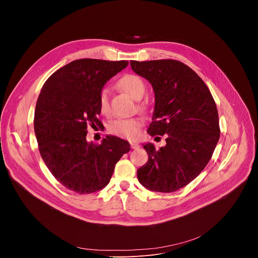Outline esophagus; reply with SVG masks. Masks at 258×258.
I'll return each mask as SVG.
<instances>
[{
    "label": "esophagus",
    "instance_id": "34e87169",
    "mask_svg": "<svg viewBox=\"0 0 258 258\" xmlns=\"http://www.w3.org/2000/svg\"><path fill=\"white\" fill-rule=\"evenodd\" d=\"M139 147H140V146H139L137 143H131V148H132V149H138Z\"/></svg>",
    "mask_w": 258,
    "mask_h": 258
}]
</instances>
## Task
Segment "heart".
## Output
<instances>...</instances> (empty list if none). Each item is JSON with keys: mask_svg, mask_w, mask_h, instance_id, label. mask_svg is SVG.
<instances>
[{"mask_svg": "<svg viewBox=\"0 0 258 258\" xmlns=\"http://www.w3.org/2000/svg\"><path fill=\"white\" fill-rule=\"evenodd\" d=\"M118 87L130 95L132 98L139 100L145 93L146 84L144 80L135 75V73H125L122 76L118 82ZM98 106L99 111L102 115L108 116L110 114V106H109V98L107 89L103 88L99 93L98 98ZM140 109H145L146 105L143 103L139 104ZM144 124V121L140 117L127 118V119H115L110 122L107 126V132L110 135L117 136L127 140H136L141 133V128Z\"/></svg>", "mask_w": 258, "mask_h": 258, "instance_id": "obj_1", "label": "heart"}]
</instances>
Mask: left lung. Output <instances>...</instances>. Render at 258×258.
Returning a JSON list of instances; mask_svg holds the SVG:
<instances>
[{
    "instance_id": "obj_1",
    "label": "left lung",
    "mask_w": 258,
    "mask_h": 258,
    "mask_svg": "<svg viewBox=\"0 0 258 258\" xmlns=\"http://www.w3.org/2000/svg\"><path fill=\"white\" fill-rule=\"evenodd\" d=\"M131 66L155 93L147 132L166 137L158 150L151 143L144 145L149 157L138 169V179L151 191L174 192L196 178L213 154L220 135L214 99L197 73L177 60H132Z\"/></svg>"
}]
</instances>
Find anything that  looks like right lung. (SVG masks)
Returning a JSON list of instances; mask_svg holds the SVG:
<instances>
[{
	"label": "right lung",
	"instance_id": "obj_1",
	"mask_svg": "<svg viewBox=\"0 0 258 258\" xmlns=\"http://www.w3.org/2000/svg\"><path fill=\"white\" fill-rule=\"evenodd\" d=\"M128 61L75 60L46 81L35 105L33 126L40 154L53 176L70 191L90 194L109 182L128 142L107 137L87 142L88 128H102L99 93Z\"/></svg>",
	"mask_w": 258,
	"mask_h": 258
}]
</instances>
